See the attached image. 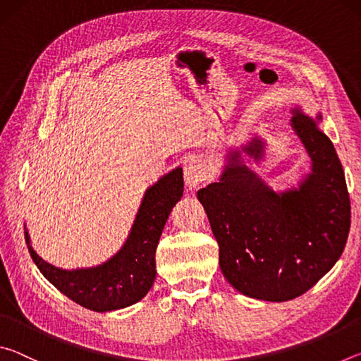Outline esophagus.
Segmentation results:
<instances>
[{"instance_id":"obj_1","label":"esophagus","mask_w":361,"mask_h":361,"mask_svg":"<svg viewBox=\"0 0 361 361\" xmlns=\"http://www.w3.org/2000/svg\"><path fill=\"white\" fill-rule=\"evenodd\" d=\"M205 180H207V169L204 166V162L199 161V159H191L185 167L186 186L189 189H194Z\"/></svg>"}]
</instances>
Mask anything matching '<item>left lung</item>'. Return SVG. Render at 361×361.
Wrapping results in <instances>:
<instances>
[{
	"instance_id": "1",
	"label": "left lung",
	"mask_w": 361,
	"mask_h": 361,
	"mask_svg": "<svg viewBox=\"0 0 361 361\" xmlns=\"http://www.w3.org/2000/svg\"><path fill=\"white\" fill-rule=\"evenodd\" d=\"M291 114L310 157V172L296 186L274 191L248 167L264 159L266 142L255 135L228 151L219 180L197 191L224 279L261 301H290L312 288L341 258L350 229L344 170L319 127L322 114L312 119L301 108Z\"/></svg>"
}]
</instances>
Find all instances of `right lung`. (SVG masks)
Wrapping results in <instances>:
<instances>
[{"instance_id":"1","label":"right lung","mask_w":361,"mask_h":361,"mask_svg":"<svg viewBox=\"0 0 361 361\" xmlns=\"http://www.w3.org/2000/svg\"><path fill=\"white\" fill-rule=\"evenodd\" d=\"M183 169L162 175L145 191L132 229L118 252L92 267L62 269L35 252L25 228V240L36 267L59 291L94 312H111L138 302L156 280V248L170 212L183 197Z\"/></svg>"}]
</instances>
